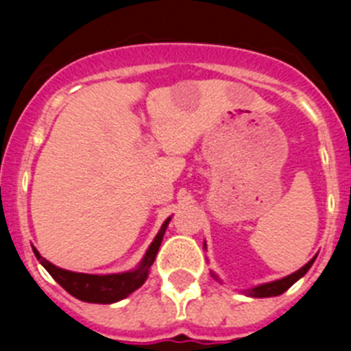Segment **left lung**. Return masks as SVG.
<instances>
[{
    "label": "left lung",
    "instance_id": "1",
    "mask_svg": "<svg viewBox=\"0 0 351 351\" xmlns=\"http://www.w3.org/2000/svg\"><path fill=\"white\" fill-rule=\"evenodd\" d=\"M204 246H206V244H204ZM315 258H316V256H315ZM315 258L309 260V262L306 263L304 267H300L299 271H295L293 274L287 276V278H283V280H276V281H271V283L258 285V287H255V288H250V290H246V295H250V297H276V295H281V293H285V291H287L288 288L291 287V285L295 283V281H299L300 278H302V276L309 271V267L313 265ZM214 278H216V276H214Z\"/></svg>",
    "mask_w": 351,
    "mask_h": 351
}]
</instances>
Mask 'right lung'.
Segmentation results:
<instances>
[{
	"label": "right lung",
	"mask_w": 351,
	"mask_h": 351,
	"mask_svg": "<svg viewBox=\"0 0 351 351\" xmlns=\"http://www.w3.org/2000/svg\"><path fill=\"white\" fill-rule=\"evenodd\" d=\"M172 218H167L165 223L161 225L160 232L151 243L149 250L145 251V256L142 262L138 263L137 269L128 272H121V274H82V272H71L66 269L56 267L54 263L47 262L40 255L38 251L33 247V253L42 263L43 267L47 269L49 274L54 278L64 290L73 295L75 299L84 300V302H93V304H112L121 299H126L130 293L141 288L145 283L149 274V267L153 265L156 253L160 250V244L163 241V234H165L169 221Z\"/></svg>",
	"instance_id": "right-lung-1"
}]
</instances>
